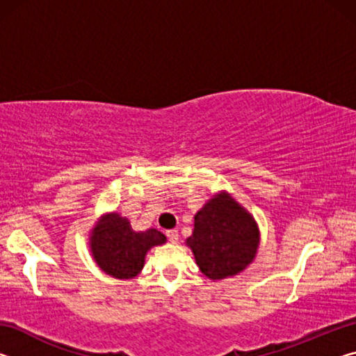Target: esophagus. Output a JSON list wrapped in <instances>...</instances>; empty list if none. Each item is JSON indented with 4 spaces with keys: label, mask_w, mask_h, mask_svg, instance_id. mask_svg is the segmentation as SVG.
I'll return each instance as SVG.
<instances>
[{
    "label": "esophagus",
    "mask_w": 356,
    "mask_h": 356,
    "mask_svg": "<svg viewBox=\"0 0 356 356\" xmlns=\"http://www.w3.org/2000/svg\"><path fill=\"white\" fill-rule=\"evenodd\" d=\"M166 236H168V240L172 243H176L179 240V232L176 231V229H170V231H166Z\"/></svg>",
    "instance_id": "1"
}]
</instances>
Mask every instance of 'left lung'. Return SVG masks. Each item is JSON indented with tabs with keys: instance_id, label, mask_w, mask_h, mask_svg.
Listing matches in <instances>:
<instances>
[{
	"instance_id": "1",
	"label": "left lung",
	"mask_w": 356,
	"mask_h": 356,
	"mask_svg": "<svg viewBox=\"0 0 356 356\" xmlns=\"http://www.w3.org/2000/svg\"><path fill=\"white\" fill-rule=\"evenodd\" d=\"M186 245L207 278L222 280L252 262L259 231L252 216L227 193H221L195 215V231Z\"/></svg>"
}]
</instances>
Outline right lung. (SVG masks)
<instances>
[{"mask_svg": "<svg viewBox=\"0 0 356 356\" xmlns=\"http://www.w3.org/2000/svg\"><path fill=\"white\" fill-rule=\"evenodd\" d=\"M165 242L166 237L156 229L135 232L127 218L110 213L94 227L91 251L105 273L119 280H129L141 272L146 252Z\"/></svg>", "mask_w": 356, "mask_h": 356, "instance_id": "right-lung-1", "label": "right lung"}]
</instances>
